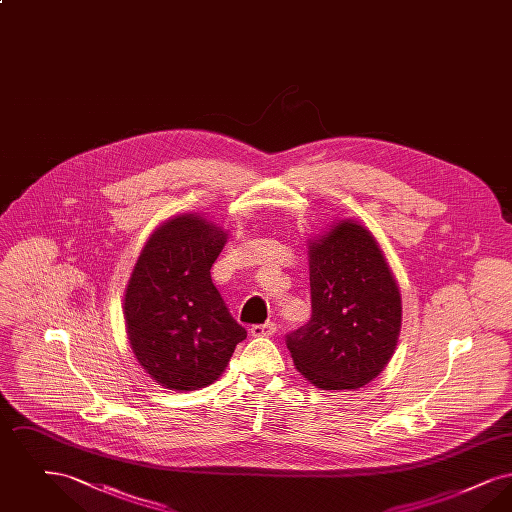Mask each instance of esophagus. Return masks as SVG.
<instances>
[{
  "mask_svg": "<svg viewBox=\"0 0 512 512\" xmlns=\"http://www.w3.org/2000/svg\"><path fill=\"white\" fill-rule=\"evenodd\" d=\"M249 332H251V336H255V338L274 336V334H276V324H274V322H267V324H253Z\"/></svg>",
  "mask_w": 512,
  "mask_h": 512,
  "instance_id": "esophagus-1",
  "label": "esophagus"
}]
</instances>
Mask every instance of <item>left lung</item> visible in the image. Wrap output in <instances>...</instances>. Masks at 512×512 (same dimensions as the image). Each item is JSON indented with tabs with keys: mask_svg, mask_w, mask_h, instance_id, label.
Listing matches in <instances>:
<instances>
[{
	"mask_svg": "<svg viewBox=\"0 0 512 512\" xmlns=\"http://www.w3.org/2000/svg\"><path fill=\"white\" fill-rule=\"evenodd\" d=\"M311 320L286 336L295 368L322 390H357L390 363L401 293L376 238L357 220L309 242Z\"/></svg>",
	"mask_w": 512,
	"mask_h": 512,
	"instance_id": "obj_1",
	"label": "left lung"
}]
</instances>
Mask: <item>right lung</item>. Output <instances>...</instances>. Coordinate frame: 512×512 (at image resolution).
<instances>
[{"instance_id":"1","label":"right lung","mask_w":512,"mask_h":512,"mask_svg":"<svg viewBox=\"0 0 512 512\" xmlns=\"http://www.w3.org/2000/svg\"><path fill=\"white\" fill-rule=\"evenodd\" d=\"M228 234L197 213L149 236L124 292L126 334L138 363L163 388L213 384L247 338L211 280Z\"/></svg>"}]
</instances>
